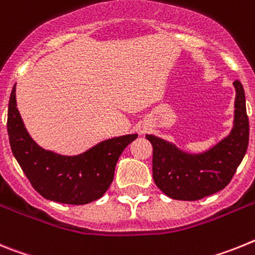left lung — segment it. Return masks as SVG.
Listing matches in <instances>:
<instances>
[{"label":"left lung","mask_w":255,"mask_h":255,"mask_svg":"<svg viewBox=\"0 0 255 255\" xmlns=\"http://www.w3.org/2000/svg\"><path fill=\"white\" fill-rule=\"evenodd\" d=\"M236 88L235 122L231 133L203 154H187L173 143L146 134L152 145V178L167 196L176 200H199L225 189L244 158L249 143V119L244 88Z\"/></svg>","instance_id":"1"}]
</instances>
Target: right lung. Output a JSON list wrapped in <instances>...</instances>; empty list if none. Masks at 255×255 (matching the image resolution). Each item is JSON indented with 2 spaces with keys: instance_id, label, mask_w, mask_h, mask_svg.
Listing matches in <instances>:
<instances>
[{
  "instance_id": "right-lung-1",
  "label": "right lung",
  "mask_w": 255,
  "mask_h": 255,
  "mask_svg": "<svg viewBox=\"0 0 255 255\" xmlns=\"http://www.w3.org/2000/svg\"><path fill=\"white\" fill-rule=\"evenodd\" d=\"M7 132L15 159L33 189L48 200L83 205L100 199L114 178L123 150L137 134L115 137L75 156H64L39 147L26 132L16 108L15 86L7 112Z\"/></svg>"
}]
</instances>
